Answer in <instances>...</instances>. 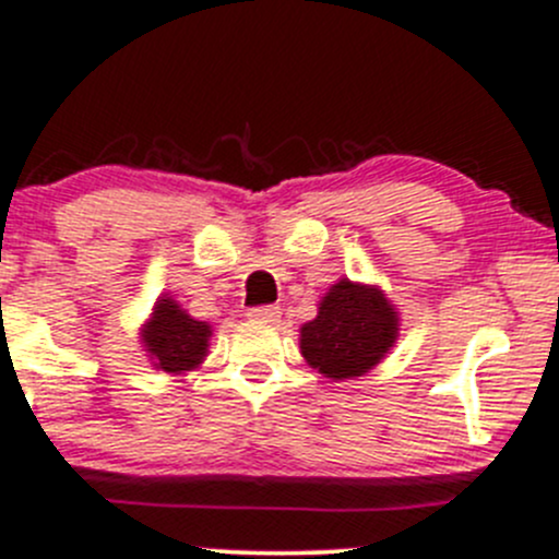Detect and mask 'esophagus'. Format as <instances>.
I'll return each mask as SVG.
<instances>
[{
  "mask_svg": "<svg viewBox=\"0 0 559 559\" xmlns=\"http://www.w3.org/2000/svg\"><path fill=\"white\" fill-rule=\"evenodd\" d=\"M247 318L263 320V323H274V320L280 318V307H274V304H263V307H250V309H247Z\"/></svg>",
  "mask_w": 559,
  "mask_h": 559,
  "instance_id": "obj_1",
  "label": "esophagus"
}]
</instances>
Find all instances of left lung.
Returning <instances> with one entry per match:
<instances>
[{
	"instance_id": "1",
	"label": "left lung",
	"mask_w": 559,
	"mask_h": 559,
	"mask_svg": "<svg viewBox=\"0 0 559 559\" xmlns=\"http://www.w3.org/2000/svg\"><path fill=\"white\" fill-rule=\"evenodd\" d=\"M396 312L378 287L340 280L323 296L318 318L304 323L301 353L331 380L361 378L396 340Z\"/></svg>"
}]
</instances>
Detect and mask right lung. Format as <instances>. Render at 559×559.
Masks as SVG:
<instances>
[{
  "mask_svg": "<svg viewBox=\"0 0 559 559\" xmlns=\"http://www.w3.org/2000/svg\"><path fill=\"white\" fill-rule=\"evenodd\" d=\"M212 329L181 312L174 298H159L152 320L143 329V342L152 353L154 367L163 372H185L198 367L206 356Z\"/></svg>",
  "mask_w": 559,
  "mask_h": 559,
  "instance_id": "right-lung-1",
  "label": "right lung"
}]
</instances>
